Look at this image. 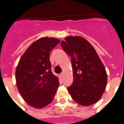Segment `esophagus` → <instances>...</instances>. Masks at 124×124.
Instances as JSON below:
<instances>
[{
  "instance_id": "obj_1",
  "label": "esophagus",
  "mask_w": 124,
  "mask_h": 124,
  "mask_svg": "<svg viewBox=\"0 0 124 124\" xmlns=\"http://www.w3.org/2000/svg\"><path fill=\"white\" fill-rule=\"evenodd\" d=\"M63 76H64V74H63V73H61V74H60V78H62V77H63Z\"/></svg>"
}]
</instances>
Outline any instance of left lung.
<instances>
[{
	"mask_svg": "<svg viewBox=\"0 0 124 124\" xmlns=\"http://www.w3.org/2000/svg\"><path fill=\"white\" fill-rule=\"evenodd\" d=\"M71 58L73 82L68 90L75 101L89 106L100 100L105 90L107 74L93 46L81 36H68L61 41Z\"/></svg>",
	"mask_w": 124,
	"mask_h": 124,
	"instance_id": "left-lung-1",
	"label": "left lung"
}]
</instances>
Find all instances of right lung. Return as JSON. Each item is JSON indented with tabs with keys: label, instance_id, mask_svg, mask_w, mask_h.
Returning a JSON list of instances; mask_svg holds the SVG:
<instances>
[{
	"label": "right lung",
	"instance_id": "obj_1",
	"mask_svg": "<svg viewBox=\"0 0 124 124\" xmlns=\"http://www.w3.org/2000/svg\"><path fill=\"white\" fill-rule=\"evenodd\" d=\"M60 40L43 37L31 44L19 60L16 70L17 86L23 100L36 108L52 101L59 86L51 71L50 52Z\"/></svg>",
	"mask_w": 124,
	"mask_h": 124
}]
</instances>
